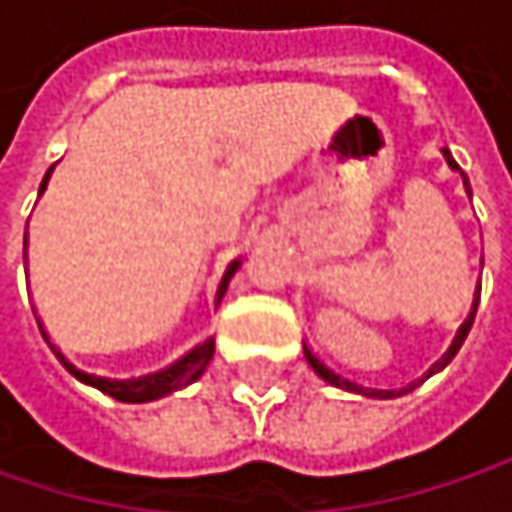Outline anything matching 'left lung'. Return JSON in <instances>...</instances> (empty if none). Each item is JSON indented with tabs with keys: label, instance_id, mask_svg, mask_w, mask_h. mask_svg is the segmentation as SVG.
<instances>
[{
	"label": "left lung",
	"instance_id": "left-lung-1",
	"mask_svg": "<svg viewBox=\"0 0 512 512\" xmlns=\"http://www.w3.org/2000/svg\"><path fill=\"white\" fill-rule=\"evenodd\" d=\"M442 154H445V159H448V165H451L454 171H460V165L454 162V156H451V151H448V148H445ZM460 174H462V171H460ZM462 183H465V192L471 195V186H468V177H465V174H462ZM477 299H480V287H477ZM477 299H474V305H471V314H468V320L462 323V329H460V332H457V338H454V344H451V350H448V353L442 356V361H436V364L430 367V373H427V376H433V373H439V370H445V367L451 364V358H454V356H457V353H460V347H462V344H465V338H468V332H471V323H474V314H477ZM302 350H305V361H308V364L314 367V373H317L320 379H326L329 385H335V388H344V391H356V394H364V397H376V400H391V397H400V394H406V391H412V388H415V382H412L409 388H400V391H382V388H364V385H358V382H353V379H347V376H341V373H335V370H332V367H329V364H326L323 358L317 356V353H314V350H311L308 344H305ZM427 376H424V379H427Z\"/></svg>",
	"mask_w": 512,
	"mask_h": 512
}]
</instances>
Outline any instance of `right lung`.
<instances>
[{"label":"right lung","mask_w":512,"mask_h":512,"mask_svg":"<svg viewBox=\"0 0 512 512\" xmlns=\"http://www.w3.org/2000/svg\"><path fill=\"white\" fill-rule=\"evenodd\" d=\"M50 174L52 168L47 171L44 183H41V192L47 189ZM23 246H26V240H23ZM23 257H26V252H23ZM237 266H240V260H234V263L228 266V272H225V278H222V287H219V299L225 296L228 281H231V275L237 272ZM38 326H41V323H38ZM41 335H44V341L50 344V335L44 332V326H41ZM50 350L55 353V358L64 364V370L73 373L79 382L94 385L97 391H103V394H109V397H115V400H121V403H151V400H159V397H165V394H174V391L186 388L189 382H195V379L207 370V364H210L216 347H213V341H207V344H201L198 350H192L186 358H180L177 364H171V367H165V370H159V373L139 376V379H109V376L85 373V370H79L73 361H67V356H64L55 344H50Z\"/></svg>","instance_id":"add662e5"}]
</instances>
